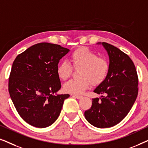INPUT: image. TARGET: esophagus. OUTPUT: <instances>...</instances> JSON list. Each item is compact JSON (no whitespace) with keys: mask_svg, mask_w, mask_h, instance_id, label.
I'll list each match as a JSON object with an SVG mask.
<instances>
[{"mask_svg":"<svg viewBox=\"0 0 148 148\" xmlns=\"http://www.w3.org/2000/svg\"><path fill=\"white\" fill-rule=\"evenodd\" d=\"M72 96L74 97V98H76L77 99H80L82 98V96H79V95H73Z\"/></svg>","mask_w":148,"mask_h":148,"instance_id":"esophagus-1","label":"esophagus"}]
</instances>
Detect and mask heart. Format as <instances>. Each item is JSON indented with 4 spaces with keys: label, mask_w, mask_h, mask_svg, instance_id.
Wrapping results in <instances>:
<instances>
[{
    "label": "heart",
    "mask_w": 148,
    "mask_h": 148,
    "mask_svg": "<svg viewBox=\"0 0 148 148\" xmlns=\"http://www.w3.org/2000/svg\"><path fill=\"white\" fill-rule=\"evenodd\" d=\"M70 62L74 69H80L79 79L71 80L64 86V91L72 94H81L90 85L97 86L106 80L110 71V63L104 57L98 56L96 52L87 47H79L70 55ZM73 71L71 64L62 61L56 67V73L60 79L66 81Z\"/></svg>",
    "instance_id": "1"
}]
</instances>
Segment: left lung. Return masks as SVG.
<instances>
[{
	"label": "left lung",
	"instance_id": "8db88e82",
	"mask_svg": "<svg viewBox=\"0 0 148 148\" xmlns=\"http://www.w3.org/2000/svg\"><path fill=\"white\" fill-rule=\"evenodd\" d=\"M102 44L110 58V71L94 91L102 96L92 99V106L84 115L93 126L108 128L120 123L132 108L138 94V76L127 54L106 42Z\"/></svg>",
	"mask_w": 148,
	"mask_h": 148
}]
</instances>
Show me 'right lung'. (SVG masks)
<instances>
[{
  "mask_svg": "<svg viewBox=\"0 0 148 148\" xmlns=\"http://www.w3.org/2000/svg\"><path fill=\"white\" fill-rule=\"evenodd\" d=\"M68 48L36 44L17 55L9 78V92L20 116L32 126L45 128L55 122L69 94L54 95L61 88L56 73Z\"/></svg>",
  "mask_w": 148,
  "mask_h": 148,
  "instance_id": "right-lung-1",
  "label": "right lung"
}]
</instances>
